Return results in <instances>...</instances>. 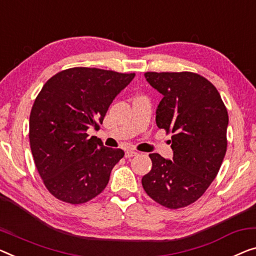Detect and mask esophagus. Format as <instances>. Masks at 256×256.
I'll use <instances>...</instances> for the list:
<instances>
[{"instance_id": "1", "label": "esophagus", "mask_w": 256, "mask_h": 256, "mask_svg": "<svg viewBox=\"0 0 256 256\" xmlns=\"http://www.w3.org/2000/svg\"><path fill=\"white\" fill-rule=\"evenodd\" d=\"M138 155V152H136V150H126L125 152V158H133V156H136Z\"/></svg>"}]
</instances>
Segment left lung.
Returning <instances> with one entry per match:
<instances>
[{
    "label": "left lung",
    "mask_w": 256,
    "mask_h": 256,
    "mask_svg": "<svg viewBox=\"0 0 256 256\" xmlns=\"http://www.w3.org/2000/svg\"><path fill=\"white\" fill-rule=\"evenodd\" d=\"M163 95L156 125L171 132L172 160L152 152V170L142 177L146 193L170 209L196 202L218 174L226 152L228 110L218 90L193 72H146Z\"/></svg>",
    "instance_id": "obj_1"
}]
</instances>
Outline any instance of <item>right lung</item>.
<instances>
[{
  "mask_svg": "<svg viewBox=\"0 0 256 256\" xmlns=\"http://www.w3.org/2000/svg\"><path fill=\"white\" fill-rule=\"evenodd\" d=\"M95 68L60 71L44 84L30 116V144L46 188L58 200L84 204L108 184L124 156L87 131L98 128L109 106L134 78Z\"/></svg>",
  "mask_w": 256,
  "mask_h": 256,
  "instance_id": "right-lung-1",
  "label": "right lung"
}]
</instances>
